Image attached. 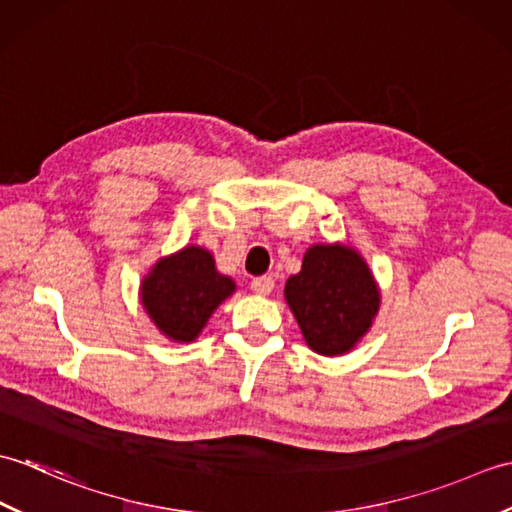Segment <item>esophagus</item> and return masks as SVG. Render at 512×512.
Returning <instances> with one entry per match:
<instances>
[{"mask_svg":"<svg viewBox=\"0 0 512 512\" xmlns=\"http://www.w3.org/2000/svg\"><path fill=\"white\" fill-rule=\"evenodd\" d=\"M250 288H253L255 295L266 297V295H270V292H273L275 281H273V277H255L253 281H250Z\"/></svg>","mask_w":512,"mask_h":512,"instance_id":"esophagus-1","label":"esophagus"}]
</instances>
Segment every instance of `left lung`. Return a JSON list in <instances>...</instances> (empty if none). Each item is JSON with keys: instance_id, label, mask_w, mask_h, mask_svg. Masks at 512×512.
<instances>
[{"instance_id": "8db88e82", "label": "left lung", "mask_w": 512, "mask_h": 512, "mask_svg": "<svg viewBox=\"0 0 512 512\" xmlns=\"http://www.w3.org/2000/svg\"><path fill=\"white\" fill-rule=\"evenodd\" d=\"M284 295L310 350L323 356L350 352L372 328L380 306L372 270L343 244L310 246Z\"/></svg>"}]
</instances>
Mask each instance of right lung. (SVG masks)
<instances>
[{
    "instance_id": "right-lung-1",
    "label": "right lung",
    "mask_w": 512,
    "mask_h": 512,
    "mask_svg": "<svg viewBox=\"0 0 512 512\" xmlns=\"http://www.w3.org/2000/svg\"><path fill=\"white\" fill-rule=\"evenodd\" d=\"M235 292V281L215 270L206 248L184 246L162 257L140 284V301L156 328L176 343H191L220 303Z\"/></svg>"
}]
</instances>
